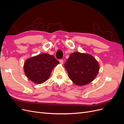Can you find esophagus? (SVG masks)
<instances>
[{
  "label": "esophagus",
  "mask_w": 124,
  "mask_h": 124,
  "mask_svg": "<svg viewBox=\"0 0 124 124\" xmlns=\"http://www.w3.org/2000/svg\"><path fill=\"white\" fill-rule=\"evenodd\" d=\"M59 62H60V63H61V65H62V64H63V61L62 59L59 60Z\"/></svg>",
  "instance_id": "esophagus-1"
}]
</instances>
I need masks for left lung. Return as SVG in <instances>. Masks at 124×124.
Segmentation results:
<instances>
[{
  "label": "left lung",
  "instance_id": "8db88e82",
  "mask_svg": "<svg viewBox=\"0 0 124 124\" xmlns=\"http://www.w3.org/2000/svg\"><path fill=\"white\" fill-rule=\"evenodd\" d=\"M64 67L69 78L78 86H83L92 82L98 73L100 66L91 54L76 52L71 53Z\"/></svg>",
  "mask_w": 124,
  "mask_h": 124
}]
</instances>
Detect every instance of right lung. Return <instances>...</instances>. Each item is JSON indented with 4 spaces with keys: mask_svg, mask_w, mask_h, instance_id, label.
Listing matches in <instances>:
<instances>
[{
    "mask_svg": "<svg viewBox=\"0 0 124 124\" xmlns=\"http://www.w3.org/2000/svg\"><path fill=\"white\" fill-rule=\"evenodd\" d=\"M59 63L54 56L46 53L40 54L26 60L24 71L29 80L40 84L48 79L52 70Z\"/></svg>",
    "mask_w": 124,
    "mask_h": 124,
    "instance_id": "right-lung-1",
    "label": "right lung"
}]
</instances>
